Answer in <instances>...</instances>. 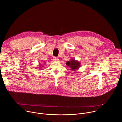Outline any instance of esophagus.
<instances>
[{
  "mask_svg": "<svg viewBox=\"0 0 122 122\" xmlns=\"http://www.w3.org/2000/svg\"><path fill=\"white\" fill-rule=\"evenodd\" d=\"M53 60H54V61H58V58H57V57H54Z\"/></svg>",
  "mask_w": 122,
  "mask_h": 122,
  "instance_id": "esophagus-1",
  "label": "esophagus"
}]
</instances>
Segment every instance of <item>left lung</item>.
Returning <instances> with one entry per match:
<instances>
[{"label":"left lung","mask_w":122,"mask_h":122,"mask_svg":"<svg viewBox=\"0 0 122 122\" xmlns=\"http://www.w3.org/2000/svg\"><path fill=\"white\" fill-rule=\"evenodd\" d=\"M66 65L69 66L71 71H75L79 69L80 66V63L78 61L75 60L74 59H71L70 61H67Z\"/></svg>","instance_id":"obj_1"}]
</instances>
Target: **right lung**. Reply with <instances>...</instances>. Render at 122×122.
Returning <instances> with one entry per match:
<instances>
[{
  "label": "right lung",
  "mask_w": 122,
  "mask_h": 122,
  "mask_svg": "<svg viewBox=\"0 0 122 122\" xmlns=\"http://www.w3.org/2000/svg\"><path fill=\"white\" fill-rule=\"evenodd\" d=\"M41 66H39V67H41Z\"/></svg>",
  "instance_id": "obj_1"
}]
</instances>
